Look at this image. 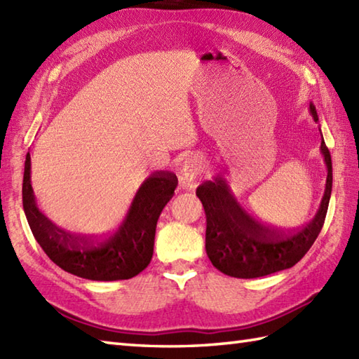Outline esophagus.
Segmentation results:
<instances>
[{"label":"esophagus","mask_w":359,"mask_h":359,"mask_svg":"<svg viewBox=\"0 0 359 359\" xmlns=\"http://www.w3.org/2000/svg\"><path fill=\"white\" fill-rule=\"evenodd\" d=\"M203 172V163L199 157H188L185 158V162L182 163V170H180V184L182 185H194L197 180L201 179V175Z\"/></svg>","instance_id":"1"}]
</instances>
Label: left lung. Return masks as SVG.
<instances>
[{
  "label": "left lung",
  "instance_id": "1",
  "mask_svg": "<svg viewBox=\"0 0 359 359\" xmlns=\"http://www.w3.org/2000/svg\"><path fill=\"white\" fill-rule=\"evenodd\" d=\"M310 114L316 121L318 114L313 103H310ZM321 152L327 165L321 205L315 217L294 231L271 230L256 222L234 199L226 180L220 175L197 188L196 194L207 215L205 248L211 264L219 271L242 279L261 278L292 269L306 256L324 225L332 194V157L324 139Z\"/></svg>",
  "mask_w": 359,
  "mask_h": 359
}]
</instances>
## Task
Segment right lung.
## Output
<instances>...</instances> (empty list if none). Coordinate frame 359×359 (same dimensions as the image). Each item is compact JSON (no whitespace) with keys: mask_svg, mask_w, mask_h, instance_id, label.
Wrapping results in <instances>:
<instances>
[{"mask_svg":"<svg viewBox=\"0 0 359 359\" xmlns=\"http://www.w3.org/2000/svg\"><path fill=\"white\" fill-rule=\"evenodd\" d=\"M177 177L156 172L143 182L116 230L102 241H89L66 233L38 210L30 185V154L22 177V208L34 238L60 269L90 280L134 278L147 269L154 251L160 212L174 196Z\"/></svg>","mask_w":359,"mask_h":359,"instance_id":"1","label":"right lung"}]
</instances>
